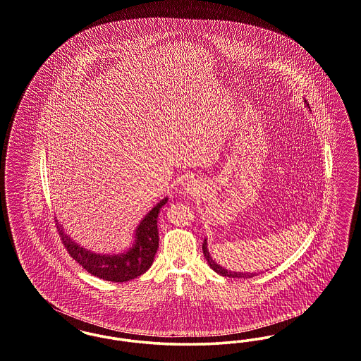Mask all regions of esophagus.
<instances>
[{"mask_svg":"<svg viewBox=\"0 0 361 361\" xmlns=\"http://www.w3.org/2000/svg\"><path fill=\"white\" fill-rule=\"evenodd\" d=\"M188 192H194L195 191V183L190 182V185H188Z\"/></svg>","mask_w":361,"mask_h":361,"instance_id":"obj_1","label":"esophagus"}]
</instances>
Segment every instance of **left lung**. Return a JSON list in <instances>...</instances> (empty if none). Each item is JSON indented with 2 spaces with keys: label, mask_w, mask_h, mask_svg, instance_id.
Listing matches in <instances>:
<instances>
[{
  "label": "left lung",
  "mask_w": 361,
  "mask_h": 361,
  "mask_svg": "<svg viewBox=\"0 0 361 361\" xmlns=\"http://www.w3.org/2000/svg\"><path fill=\"white\" fill-rule=\"evenodd\" d=\"M202 251H204V257H206V260H207V263H209V266L212 267L217 274H220L222 276H228V278H252L253 276V274H243V272H232V271H228V269H225V268H222V267L219 266L213 259H212V256L209 255V251H207V244H206V240L204 241V244H202Z\"/></svg>",
  "instance_id": "left-lung-1"
}]
</instances>
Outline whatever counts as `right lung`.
<instances>
[{
  "label": "right lung",
  "instance_id": "add662e5",
  "mask_svg": "<svg viewBox=\"0 0 361 361\" xmlns=\"http://www.w3.org/2000/svg\"><path fill=\"white\" fill-rule=\"evenodd\" d=\"M167 198L159 204L144 217L136 229V240L133 247L121 255H97L86 251L63 232L62 226L56 224L58 235L62 240L68 255L85 268L89 274L110 282H128L142 275L154 262L159 247L157 217Z\"/></svg>",
  "mask_w": 361,
  "mask_h": 361
}]
</instances>
